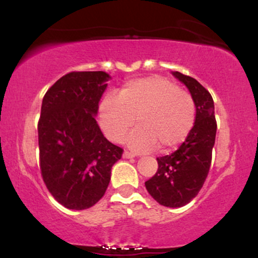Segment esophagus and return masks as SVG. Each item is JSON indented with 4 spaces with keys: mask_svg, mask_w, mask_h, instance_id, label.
I'll use <instances>...</instances> for the list:
<instances>
[{
    "mask_svg": "<svg viewBox=\"0 0 258 258\" xmlns=\"http://www.w3.org/2000/svg\"><path fill=\"white\" fill-rule=\"evenodd\" d=\"M135 154H132V153H130V152H123V154H122V158L123 159H132V158H135Z\"/></svg>",
    "mask_w": 258,
    "mask_h": 258,
    "instance_id": "1",
    "label": "esophagus"
}]
</instances>
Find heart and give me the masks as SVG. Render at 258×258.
<instances>
[{"label": "heart", "mask_w": 258, "mask_h": 258, "mask_svg": "<svg viewBox=\"0 0 258 258\" xmlns=\"http://www.w3.org/2000/svg\"><path fill=\"white\" fill-rule=\"evenodd\" d=\"M103 132L120 143L132 128L127 146L136 152H149L159 146L168 152L182 144L194 126L195 105L190 94L160 76L133 80L122 86L117 97L108 94L98 110Z\"/></svg>", "instance_id": "b5f03b06"}]
</instances>
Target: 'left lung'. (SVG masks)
I'll list each match as a JSON object with an SVG mask.
<instances>
[{
	"instance_id": "left-lung-1",
	"label": "left lung",
	"mask_w": 258,
	"mask_h": 258,
	"mask_svg": "<svg viewBox=\"0 0 258 258\" xmlns=\"http://www.w3.org/2000/svg\"><path fill=\"white\" fill-rule=\"evenodd\" d=\"M185 85L195 104V122L188 137L170 155L160 156L156 173L146 182V188L160 205L182 207L190 203L203 188L215 146L217 123L215 104L210 92L197 80L172 72Z\"/></svg>"
}]
</instances>
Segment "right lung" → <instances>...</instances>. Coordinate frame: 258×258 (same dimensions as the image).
I'll return each mask as SVG.
<instances>
[{
  "instance_id": "1",
  "label": "right lung",
  "mask_w": 258,
  "mask_h": 258,
  "mask_svg": "<svg viewBox=\"0 0 258 258\" xmlns=\"http://www.w3.org/2000/svg\"><path fill=\"white\" fill-rule=\"evenodd\" d=\"M110 79L104 72L69 73L43 97L37 126L41 174L49 193L67 209L85 210L98 203L112 165L122 155L94 117Z\"/></svg>"
}]
</instances>
